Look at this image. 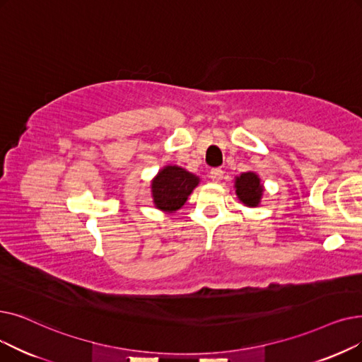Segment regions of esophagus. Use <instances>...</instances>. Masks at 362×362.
<instances>
[{"label": "esophagus", "instance_id": "obj_1", "mask_svg": "<svg viewBox=\"0 0 362 362\" xmlns=\"http://www.w3.org/2000/svg\"><path fill=\"white\" fill-rule=\"evenodd\" d=\"M223 177V170L222 168H213L210 171V179L214 182V183H218L220 180H222Z\"/></svg>", "mask_w": 362, "mask_h": 362}]
</instances>
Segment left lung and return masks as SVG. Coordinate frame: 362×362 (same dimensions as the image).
I'll list each match as a JSON object with an SVG mask.
<instances>
[{
    "mask_svg": "<svg viewBox=\"0 0 362 362\" xmlns=\"http://www.w3.org/2000/svg\"><path fill=\"white\" fill-rule=\"evenodd\" d=\"M233 187H235V194H237L238 199L244 204L245 207L255 209L260 206L263 192H264V186L257 173L255 171L241 173L240 176L235 177Z\"/></svg>",
    "mask_w": 362,
    "mask_h": 362,
    "instance_id": "left-lung-1",
    "label": "left lung"
}]
</instances>
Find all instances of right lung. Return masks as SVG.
Segmentation results:
<instances>
[{"mask_svg": "<svg viewBox=\"0 0 362 362\" xmlns=\"http://www.w3.org/2000/svg\"><path fill=\"white\" fill-rule=\"evenodd\" d=\"M199 185V177L179 165H164L151 180V197L156 210L167 214L180 210Z\"/></svg>", "mask_w": 362, "mask_h": 362, "instance_id": "obj_1", "label": "right lung"}]
</instances>
